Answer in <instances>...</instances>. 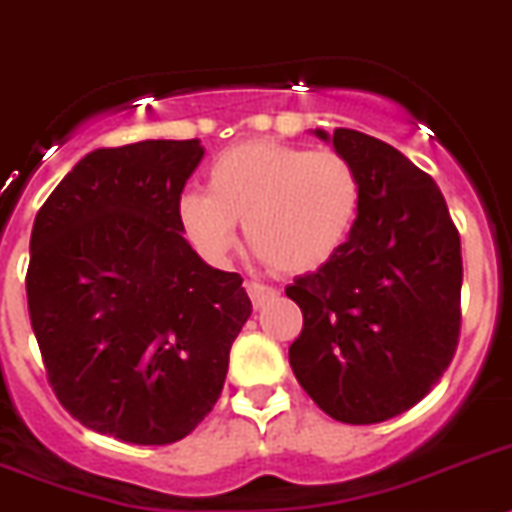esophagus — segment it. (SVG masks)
<instances>
[{"label": "esophagus", "mask_w": 512, "mask_h": 512, "mask_svg": "<svg viewBox=\"0 0 512 512\" xmlns=\"http://www.w3.org/2000/svg\"><path fill=\"white\" fill-rule=\"evenodd\" d=\"M244 289H247V294H249V299H252V304H255V309L265 307V304L273 302V299L278 296V291L273 289V286H263V283H257V281H249Z\"/></svg>", "instance_id": "34e87169"}]
</instances>
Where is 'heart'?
I'll use <instances>...</instances> for the list:
<instances>
[{
  "mask_svg": "<svg viewBox=\"0 0 512 512\" xmlns=\"http://www.w3.org/2000/svg\"><path fill=\"white\" fill-rule=\"evenodd\" d=\"M362 208V176L336 150L249 140L210 163L205 195L179 197L176 216L203 255L221 260L244 223L249 255L278 276H302L341 252Z\"/></svg>",
  "mask_w": 512,
  "mask_h": 512,
  "instance_id": "heart-1",
  "label": "heart"
}]
</instances>
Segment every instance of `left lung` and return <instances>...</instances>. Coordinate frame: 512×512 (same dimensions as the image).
<instances>
[{
  "mask_svg": "<svg viewBox=\"0 0 512 512\" xmlns=\"http://www.w3.org/2000/svg\"><path fill=\"white\" fill-rule=\"evenodd\" d=\"M362 176V208L330 263L294 278L304 315L289 362L336 422L377 424L409 411L453 362L461 333V236L429 174L393 145L315 130Z\"/></svg>",
  "mask_w": 512,
  "mask_h": 512,
  "instance_id": "8db88e82",
  "label": "left lung"
}]
</instances>
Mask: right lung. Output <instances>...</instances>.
Returning a JSON list of instances; mask_svg holds the SVG:
<instances>
[{
	"label": "right lung",
	"mask_w": 512,
	"mask_h": 512,
	"mask_svg": "<svg viewBox=\"0 0 512 512\" xmlns=\"http://www.w3.org/2000/svg\"><path fill=\"white\" fill-rule=\"evenodd\" d=\"M203 153L200 140L93 150L33 223L30 325L59 403L98 435H190L252 315L242 276L203 263L176 216Z\"/></svg>",
	"instance_id": "right-lung-1"
}]
</instances>
